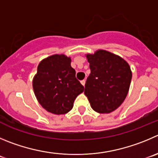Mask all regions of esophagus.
Masks as SVG:
<instances>
[{"label": "esophagus", "mask_w": 158, "mask_h": 158, "mask_svg": "<svg viewBox=\"0 0 158 158\" xmlns=\"http://www.w3.org/2000/svg\"><path fill=\"white\" fill-rule=\"evenodd\" d=\"M81 85H83V86H85V80H82L81 81Z\"/></svg>", "instance_id": "esophagus-1"}]
</instances>
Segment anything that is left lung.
<instances>
[{"instance_id": "1", "label": "left lung", "mask_w": 158, "mask_h": 158, "mask_svg": "<svg viewBox=\"0 0 158 158\" xmlns=\"http://www.w3.org/2000/svg\"><path fill=\"white\" fill-rule=\"evenodd\" d=\"M86 56L91 73L85 94L95 112L110 113L121 106L128 94L132 79L130 66L123 58L106 50Z\"/></svg>"}]
</instances>
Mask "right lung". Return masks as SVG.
Returning a JSON list of instances; mask_svg holds the SVG:
<instances>
[{"mask_svg": "<svg viewBox=\"0 0 158 158\" xmlns=\"http://www.w3.org/2000/svg\"><path fill=\"white\" fill-rule=\"evenodd\" d=\"M71 60L65 55H52L43 60L33 78L32 86L40 104L51 113L61 115L73 106L84 86L76 78L70 66Z\"/></svg>", "mask_w": 158, "mask_h": 158, "instance_id": "right-lung-1", "label": "right lung"}]
</instances>
